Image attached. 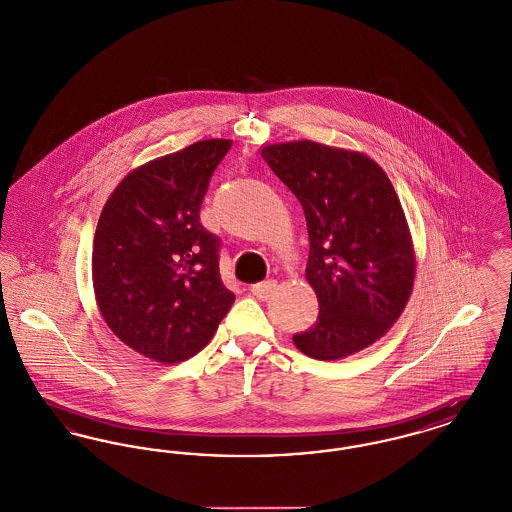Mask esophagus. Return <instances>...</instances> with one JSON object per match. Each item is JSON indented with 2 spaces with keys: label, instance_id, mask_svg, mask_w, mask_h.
I'll return each instance as SVG.
<instances>
[{
  "label": "esophagus",
  "instance_id": "34e87169",
  "mask_svg": "<svg viewBox=\"0 0 512 512\" xmlns=\"http://www.w3.org/2000/svg\"><path fill=\"white\" fill-rule=\"evenodd\" d=\"M276 290V280H267V282H261V284H255L251 286V293L257 297V299H263L267 301L268 297Z\"/></svg>",
  "mask_w": 512,
  "mask_h": 512
}]
</instances>
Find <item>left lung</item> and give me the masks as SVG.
<instances>
[{
	"instance_id": "obj_1",
	"label": "left lung",
	"mask_w": 512,
	"mask_h": 512,
	"mask_svg": "<svg viewBox=\"0 0 512 512\" xmlns=\"http://www.w3.org/2000/svg\"><path fill=\"white\" fill-rule=\"evenodd\" d=\"M261 155L307 220L305 272L318 317L293 343L318 361L349 357L390 330L413 292V242L399 197L388 174L357 151L303 140Z\"/></svg>"
}]
</instances>
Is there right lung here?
Returning a JSON list of instances; mask_svg holds the SVG:
<instances>
[{"mask_svg":"<svg viewBox=\"0 0 512 512\" xmlns=\"http://www.w3.org/2000/svg\"><path fill=\"white\" fill-rule=\"evenodd\" d=\"M230 140H203L130 172L99 217L92 278L107 326L159 363L197 355L236 295L199 211Z\"/></svg>","mask_w":512,"mask_h":512,"instance_id":"obj_1","label":"right lung"}]
</instances>
